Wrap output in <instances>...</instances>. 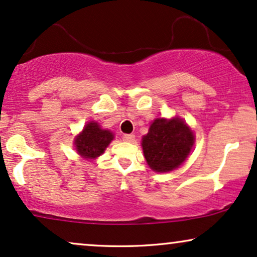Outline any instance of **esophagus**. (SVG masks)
Returning a JSON list of instances; mask_svg holds the SVG:
<instances>
[{"label": "esophagus", "instance_id": "obj_1", "mask_svg": "<svg viewBox=\"0 0 257 257\" xmlns=\"http://www.w3.org/2000/svg\"><path fill=\"white\" fill-rule=\"evenodd\" d=\"M122 139L127 143H132L133 141H135V135H124L122 136Z\"/></svg>", "mask_w": 257, "mask_h": 257}]
</instances>
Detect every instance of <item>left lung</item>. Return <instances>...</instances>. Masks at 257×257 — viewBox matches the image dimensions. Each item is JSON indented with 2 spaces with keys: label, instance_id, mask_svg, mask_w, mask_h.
<instances>
[{
  "label": "left lung",
  "instance_id": "1",
  "mask_svg": "<svg viewBox=\"0 0 257 257\" xmlns=\"http://www.w3.org/2000/svg\"><path fill=\"white\" fill-rule=\"evenodd\" d=\"M195 137L182 119H156L143 137V151L150 168L168 172L178 168L188 157Z\"/></svg>",
  "mask_w": 257,
  "mask_h": 257
}]
</instances>
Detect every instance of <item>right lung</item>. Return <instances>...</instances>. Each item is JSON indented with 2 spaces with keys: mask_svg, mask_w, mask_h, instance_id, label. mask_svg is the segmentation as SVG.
<instances>
[{
  "mask_svg": "<svg viewBox=\"0 0 257 257\" xmlns=\"http://www.w3.org/2000/svg\"><path fill=\"white\" fill-rule=\"evenodd\" d=\"M113 135L108 130L100 128L96 122H88L82 132L76 137L74 144L76 151L84 158H96L111 143Z\"/></svg>",
  "mask_w": 257,
  "mask_h": 257,
  "instance_id": "right-lung-1",
  "label": "right lung"
}]
</instances>
